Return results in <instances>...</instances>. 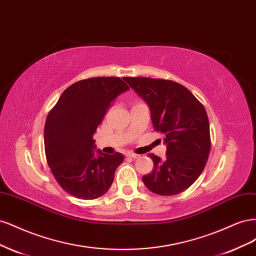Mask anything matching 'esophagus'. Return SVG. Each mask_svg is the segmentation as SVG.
Instances as JSON below:
<instances>
[{
  "instance_id": "esophagus-1",
  "label": "esophagus",
  "mask_w": 256,
  "mask_h": 256,
  "mask_svg": "<svg viewBox=\"0 0 256 256\" xmlns=\"http://www.w3.org/2000/svg\"><path fill=\"white\" fill-rule=\"evenodd\" d=\"M127 157H129V158H132V159H136V158H138V154H134V152H128V154H127Z\"/></svg>"
}]
</instances>
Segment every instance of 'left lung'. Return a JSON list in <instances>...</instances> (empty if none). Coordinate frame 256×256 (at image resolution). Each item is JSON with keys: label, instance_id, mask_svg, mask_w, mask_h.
Segmentation results:
<instances>
[{"label": "left lung", "instance_id": "obj_1", "mask_svg": "<svg viewBox=\"0 0 256 256\" xmlns=\"http://www.w3.org/2000/svg\"><path fill=\"white\" fill-rule=\"evenodd\" d=\"M124 80L150 106L154 128L166 134V159L150 154L154 168L142 180L156 194H178L198 180L208 160L210 134L205 108L174 81L144 76Z\"/></svg>", "mask_w": 256, "mask_h": 256}]
</instances>
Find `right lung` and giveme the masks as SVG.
Segmentation results:
<instances>
[{
    "label": "right lung",
    "mask_w": 256,
    "mask_h": 256,
    "mask_svg": "<svg viewBox=\"0 0 256 256\" xmlns=\"http://www.w3.org/2000/svg\"><path fill=\"white\" fill-rule=\"evenodd\" d=\"M128 90L118 76L82 80L66 88L48 114L46 157L54 178L70 196L94 200L110 189L124 156L96 150L92 136L111 104Z\"/></svg>",
    "instance_id": "obj_1"
}]
</instances>
